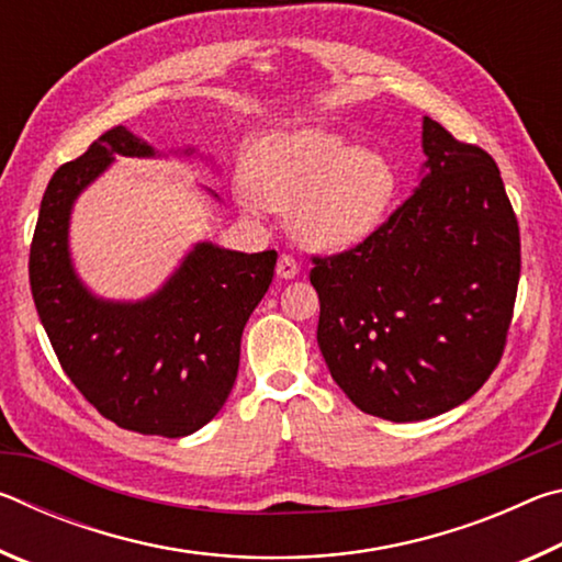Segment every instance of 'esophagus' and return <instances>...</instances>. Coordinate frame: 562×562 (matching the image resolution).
<instances>
[{"mask_svg": "<svg viewBox=\"0 0 562 562\" xmlns=\"http://www.w3.org/2000/svg\"><path fill=\"white\" fill-rule=\"evenodd\" d=\"M297 272H300V268H297V260H294V255L282 252L280 260H278V274H280V278L290 280V278H294V274H297Z\"/></svg>", "mask_w": 562, "mask_h": 562, "instance_id": "obj_1", "label": "esophagus"}]
</instances>
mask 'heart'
I'll return each mask as SVG.
<instances>
[{"instance_id":"heart-1","label":"heart","mask_w":562,"mask_h":562,"mask_svg":"<svg viewBox=\"0 0 562 562\" xmlns=\"http://www.w3.org/2000/svg\"><path fill=\"white\" fill-rule=\"evenodd\" d=\"M245 180L247 213H292L294 235L319 250L372 235L394 195V173L382 156L317 128L262 140L247 158Z\"/></svg>"}]
</instances>
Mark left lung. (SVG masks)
<instances>
[{"mask_svg": "<svg viewBox=\"0 0 562 562\" xmlns=\"http://www.w3.org/2000/svg\"><path fill=\"white\" fill-rule=\"evenodd\" d=\"M426 178L372 235L312 255L317 341L349 402L389 422L463 404L506 349L518 217L486 150L424 119Z\"/></svg>", "mask_w": 562, "mask_h": 562, "instance_id": "8db88e82", "label": "left lung"}]
</instances>
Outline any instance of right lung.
Returning <instances> with one entry per match:
<instances>
[{"label":"right lung","instance_id":"obj_1","mask_svg":"<svg viewBox=\"0 0 562 562\" xmlns=\"http://www.w3.org/2000/svg\"><path fill=\"white\" fill-rule=\"evenodd\" d=\"M113 156H154V148L113 126L52 176L30 247L32 297L66 376L101 416L178 439L211 422L231 394L245 322L270 288L278 252L203 243L146 302L91 297L71 270L66 227L74 198Z\"/></svg>","mask_w":562,"mask_h":562}]
</instances>
